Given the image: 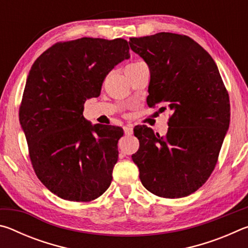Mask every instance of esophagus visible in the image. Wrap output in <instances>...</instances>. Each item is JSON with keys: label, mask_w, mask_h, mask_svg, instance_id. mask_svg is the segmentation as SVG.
I'll return each mask as SVG.
<instances>
[{"label": "esophagus", "mask_w": 248, "mask_h": 248, "mask_svg": "<svg viewBox=\"0 0 248 248\" xmlns=\"http://www.w3.org/2000/svg\"><path fill=\"white\" fill-rule=\"evenodd\" d=\"M124 131L125 134H128V136H131L133 133V125L132 124H125L124 127Z\"/></svg>", "instance_id": "esophagus-1"}]
</instances>
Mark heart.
I'll list each match as a JSON object with an SVG mask.
<instances>
[{"label": "heart", "instance_id": "b5f03b06", "mask_svg": "<svg viewBox=\"0 0 248 248\" xmlns=\"http://www.w3.org/2000/svg\"><path fill=\"white\" fill-rule=\"evenodd\" d=\"M141 63H143V62H141V61H134V62H131V63H129L128 65H127V68L125 69H130V68H134V66H137V65H139V64H141Z\"/></svg>", "mask_w": 248, "mask_h": 248}]
</instances>
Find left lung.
<instances>
[{"label":"left lung","instance_id":"obj_1","mask_svg":"<svg viewBox=\"0 0 248 248\" xmlns=\"http://www.w3.org/2000/svg\"><path fill=\"white\" fill-rule=\"evenodd\" d=\"M129 45L149 65L148 106L173 111L164 138L146 125L133 130L141 183L163 198L189 196L217 165L230 124L228 91L215 60L190 37L158 32Z\"/></svg>","mask_w":248,"mask_h":248}]
</instances>
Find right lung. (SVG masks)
Here are the masks:
<instances>
[{
  "instance_id": "add662e5",
  "label": "right lung",
  "mask_w": 248,
  "mask_h": 248,
  "mask_svg": "<svg viewBox=\"0 0 248 248\" xmlns=\"http://www.w3.org/2000/svg\"><path fill=\"white\" fill-rule=\"evenodd\" d=\"M129 49L123 38L60 41L29 71L19 121L37 177L62 199L90 202L110 186L124 130L92 125L84 103L98 97L107 74L130 58Z\"/></svg>"
}]
</instances>
